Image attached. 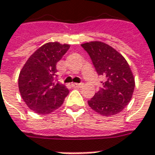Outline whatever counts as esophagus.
Masks as SVG:
<instances>
[{"label":"esophagus","instance_id":"1","mask_svg":"<svg viewBox=\"0 0 155 155\" xmlns=\"http://www.w3.org/2000/svg\"><path fill=\"white\" fill-rule=\"evenodd\" d=\"M72 86L74 88H79V87H81L83 86V83H73Z\"/></svg>","mask_w":155,"mask_h":155}]
</instances>
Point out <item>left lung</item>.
Wrapping results in <instances>:
<instances>
[{
  "mask_svg": "<svg viewBox=\"0 0 155 155\" xmlns=\"http://www.w3.org/2000/svg\"><path fill=\"white\" fill-rule=\"evenodd\" d=\"M81 47L90 56L97 73L104 77L103 86L88 101L89 106L104 116L121 112L130 101L135 87L128 63L120 53L104 42H87Z\"/></svg>",
  "mask_w": 155,
  "mask_h": 155,
  "instance_id": "obj_1",
  "label": "left lung"
}]
</instances>
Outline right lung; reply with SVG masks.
Returning a JSON list of instances; mask_svg holds the SVG:
<instances>
[{
	"label": "right lung",
	"instance_id": "1",
	"mask_svg": "<svg viewBox=\"0 0 155 155\" xmlns=\"http://www.w3.org/2000/svg\"><path fill=\"white\" fill-rule=\"evenodd\" d=\"M69 45L50 42L43 45L27 60L20 71L18 88L31 110L47 114L63 104L69 90L56 82V65L69 50Z\"/></svg>",
	"mask_w": 155,
	"mask_h": 155
}]
</instances>
